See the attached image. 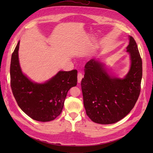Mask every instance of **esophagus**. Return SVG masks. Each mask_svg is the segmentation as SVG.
I'll list each match as a JSON object with an SVG mask.
<instances>
[{"instance_id": "obj_1", "label": "esophagus", "mask_w": 153, "mask_h": 153, "mask_svg": "<svg viewBox=\"0 0 153 153\" xmlns=\"http://www.w3.org/2000/svg\"><path fill=\"white\" fill-rule=\"evenodd\" d=\"M82 78H83L82 74V73L79 72L78 73V83H80Z\"/></svg>"}]
</instances>
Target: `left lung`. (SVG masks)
Listing matches in <instances>:
<instances>
[{"label":"left lung","instance_id":"left-lung-1","mask_svg":"<svg viewBox=\"0 0 153 153\" xmlns=\"http://www.w3.org/2000/svg\"><path fill=\"white\" fill-rule=\"evenodd\" d=\"M130 68L124 78L110 75L105 64L95 59L85 66L81 82L86 114L92 121L109 124L127 115L135 106L140 92L142 62L135 39L129 36L126 47Z\"/></svg>","mask_w":153,"mask_h":153}]
</instances>
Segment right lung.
<instances>
[{"label": "right lung", "instance_id": "1", "mask_svg": "<svg viewBox=\"0 0 153 153\" xmlns=\"http://www.w3.org/2000/svg\"><path fill=\"white\" fill-rule=\"evenodd\" d=\"M20 41L11 56V87L16 102L36 121H52L61 114L68 91L77 84V71H59L44 83L32 81L22 72L18 58Z\"/></svg>", "mask_w": 153, "mask_h": 153}]
</instances>
